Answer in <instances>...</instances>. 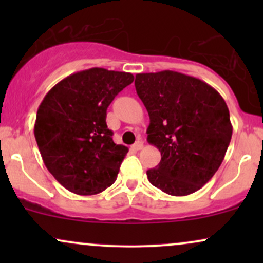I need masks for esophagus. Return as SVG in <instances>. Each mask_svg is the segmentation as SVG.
<instances>
[{"mask_svg": "<svg viewBox=\"0 0 263 263\" xmlns=\"http://www.w3.org/2000/svg\"><path fill=\"white\" fill-rule=\"evenodd\" d=\"M132 148L136 149V151L142 149V148H143V142H142V141H137V142H136V143L134 144V146H132Z\"/></svg>", "mask_w": 263, "mask_h": 263, "instance_id": "esophagus-1", "label": "esophagus"}]
</instances>
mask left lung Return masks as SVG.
<instances>
[{
    "label": "left lung",
    "mask_w": 263,
    "mask_h": 263,
    "mask_svg": "<svg viewBox=\"0 0 263 263\" xmlns=\"http://www.w3.org/2000/svg\"><path fill=\"white\" fill-rule=\"evenodd\" d=\"M135 86L149 116L147 141L162 156L147 171L151 184L174 197L197 192L219 170L230 144L225 100L205 81L173 70L137 74Z\"/></svg>",
    "instance_id": "1"
}]
</instances>
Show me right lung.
<instances>
[{"mask_svg":"<svg viewBox=\"0 0 263 263\" xmlns=\"http://www.w3.org/2000/svg\"><path fill=\"white\" fill-rule=\"evenodd\" d=\"M134 79L125 71L86 69L59 81L39 105L34 123L39 152L69 192L99 194L116 180L128 148L114 142L106 110Z\"/></svg>","mask_w":263,"mask_h":263,"instance_id":"right-lung-1","label":"right lung"}]
</instances>
